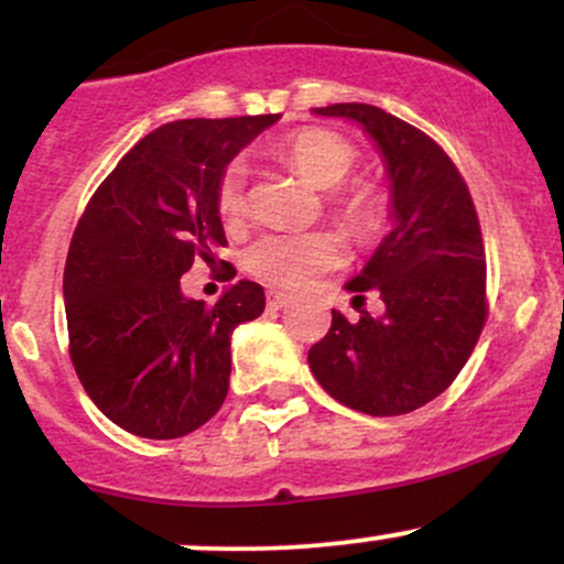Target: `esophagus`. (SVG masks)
Returning a JSON list of instances; mask_svg holds the SVG:
<instances>
[{
    "mask_svg": "<svg viewBox=\"0 0 564 564\" xmlns=\"http://www.w3.org/2000/svg\"><path fill=\"white\" fill-rule=\"evenodd\" d=\"M289 302H291V296L283 294V291H268V307H270V310L286 307Z\"/></svg>",
    "mask_w": 564,
    "mask_h": 564,
    "instance_id": "34e87169",
    "label": "esophagus"
}]
</instances>
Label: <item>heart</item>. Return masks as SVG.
I'll list each match as a JSON object with an SVG mask.
<instances>
[{"mask_svg": "<svg viewBox=\"0 0 564 564\" xmlns=\"http://www.w3.org/2000/svg\"><path fill=\"white\" fill-rule=\"evenodd\" d=\"M283 161L321 191H334L347 180L355 151L336 134L307 129L283 145ZM336 204L352 219L368 217V196L360 191L334 193ZM246 206V174L238 164L225 170L217 187V212L225 223H236ZM341 262V246L332 232H264L246 249V268L273 289H302L313 278Z\"/></svg>", "mask_w": 564, "mask_h": 564, "instance_id": "obj_1", "label": "heart"}]
</instances>
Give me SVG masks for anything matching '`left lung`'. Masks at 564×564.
<instances>
[{"label":"left lung","instance_id":"8db88e82","mask_svg":"<svg viewBox=\"0 0 564 564\" xmlns=\"http://www.w3.org/2000/svg\"><path fill=\"white\" fill-rule=\"evenodd\" d=\"M313 113L355 121L373 142L390 183V232L345 283L355 294L379 291L384 313L358 307V318H347L332 310V328L307 352L310 371L341 405L400 416L448 390L480 339V223L462 174L416 127L366 102Z\"/></svg>","mask_w":564,"mask_h":564}]
</instances>
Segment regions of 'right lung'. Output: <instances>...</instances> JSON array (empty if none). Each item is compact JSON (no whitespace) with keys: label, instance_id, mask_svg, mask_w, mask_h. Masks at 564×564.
<instances>
[{"label":"right lung","instance_id":"obj_1","mask_svg":"<svg viewBox=\"0 0 564 564\" xmlns=\"http://www.w3.org/2000/svg\"><path fill=\"white\" fill-rule=\"evenodd\" d=\"M278 119L159 127L102 180L76 225L63 273L70 360L93 403L132 435H191L225 403L230 336L260 318L264 291L238 281L206 307L183 294L180 278L228 243L219 180Z\"/></svg>","mask_w":564,"mask_h":564}]
</instances>
